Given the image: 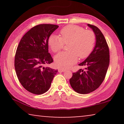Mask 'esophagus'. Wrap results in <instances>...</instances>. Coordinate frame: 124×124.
Masks as SVG:
<instances>
[{"label":"esophagus","mask_w":124,"mask_h":124,"mask_svg":"<svg viewBox=\"0 0 124 124\" xmlns=\"http://www.w3.org/2000/svg\"><path fill=\"white\" fill-rule=\"evenodd\" d=\"M67 70V69H64V68H60L59 69V72H64Z\"/></svg>","instance_id":"obj_1"}]
</instances>
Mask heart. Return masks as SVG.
Here are the masks:
<instances>
[{
    "instance_id": "b5f03b06",
    "label": "heart",
    "mask_w": 124,
    "mask_h": 124,
    "mask_svg": "<svg viewBox=\"0 0 124 124\" xmlns=\"http://www.w3.org/2000/svg\"><path fill=\"white\" fill-rule=\"evenodd\" d=\"M60 37L51 35L48 44L55 53L60 52L64 44L69 43V51L61 52L55 57V62L59 67L68 68L76 63L78 57L82 59L89 56L93 51L96 42L95 34L92 30L78 25L66 26L60 31Z\"/></svg>"
}]
</instances>
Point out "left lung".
Masks as SVG:
<instances>
[{"label":"left lung","instance_id":"obj_1","mask_svg":"<svg viewBox=\"0 0 124 124\" xmlns=\"http://www.w3.org/2000/svg\"><path fill=\"white\" fill-rule=\"evenodd\" d=\"M96 35L94 50L79 66L85 65V69H79L73 73L69 80L73 89L81 94H89L95 90L104 81L109 64V51L104 35L99 29L88 24Z\"/></svg>","mask_w":124,"mask_h":124}]
</instances>
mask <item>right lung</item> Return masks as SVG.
Wrapping results in <instances>:
<instances>
[{"mask_svg": "<svg viewBox=\"0 0 124 124\" xmlns=\"http://www.w3.org/2000/svg\"><path fill=\"white\" fill-rule=\"evenodd\" d=\"M59 26L39 24L23 37L17 48L15 68L22 86L33 94L40 95L50 89L57 69L43 67L53 62L48 52V40Z\"/></svg>", "mask_w": 124, "mask_h": 124, "instance_id": "add662e5", "label": "right lung"}]
</instances>
